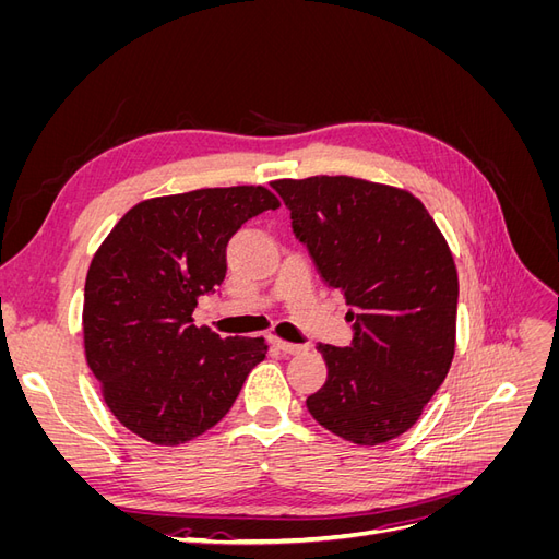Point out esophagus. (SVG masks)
I'll use <instances>...</instances> for the list:
<instances>
[{
	"instance_id": "obj_1",
	"label": "esophagus",
	"mask_w": 559,
	"mask_h": 559,
	"mask_svg": "<svg viewBox=\"0 0 559 559\" xmlns=\"http://www.w3.org/2000/svg\"><path fill=\"white\" fill-rule=\"evenodd\" d=\"M270 343H273V347H277L282 354H298V352L306 349V345L286 343V341H282V337H270Z\"/></svg>"
}]
</instances>
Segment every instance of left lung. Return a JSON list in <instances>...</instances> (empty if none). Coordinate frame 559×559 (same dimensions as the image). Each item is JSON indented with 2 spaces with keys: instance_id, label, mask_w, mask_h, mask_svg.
<instances>
[{
  "instance_id": "left-lung-1",
  "label": "left lung",
  "mask_w": 559,
  "mask_h": 559,
  "mask_svg": "<svg viewBox=\"0 0 559 559\" xmlns=\"http://www.w3.org/2000/svg\"><path fill=\"white\" fill-rule=\"evenodd\" d=\"M273 189L321 280L352 306V345H317L329 378L308 411L345 441H392L419 419L454 357L460 280L443 233L394 186L321 175Z\"/></svg>"
}]
</instances>
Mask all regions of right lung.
<instances>
[{
  "mask_svg": "<svg viewBox=\"0 0 559 559\" xmlns=\"http://www.w3.org/2000/svg\"><path fill=\"white\" fill-rule=\"evenodd\" d=\"M263 186L200 189L134 205L95 251L83 294V347L105 403L154 445H181L233 408L263 337L193 324L200 296L226 280L228 240L277 210Z\"/></svg>",
  "mask_w": 559,
  "mask_h": 559,
  "instance_id": "add662e5",
  "label": "right lung"
}]
</instances>
